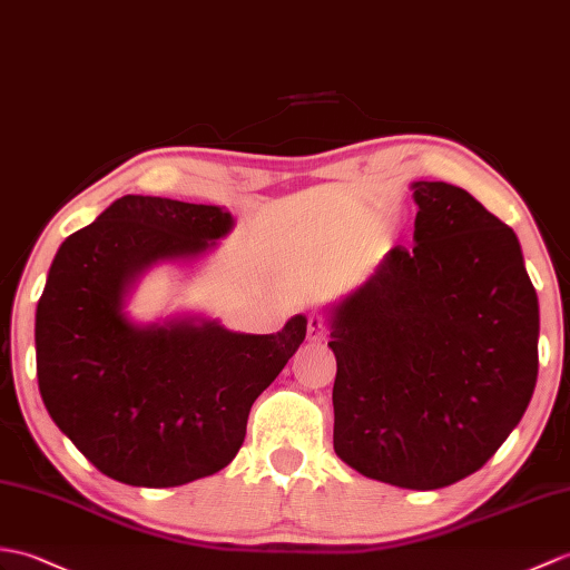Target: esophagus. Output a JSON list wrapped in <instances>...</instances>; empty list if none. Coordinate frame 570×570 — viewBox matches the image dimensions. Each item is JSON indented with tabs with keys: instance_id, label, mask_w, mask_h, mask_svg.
<instances>
[{
	"instance_id": "obj_1",
	"label": "esophagus",
	"mask_w": 570,
	"mask_h": 570,
	"mask_svg": "<svg viewBox=\"0 0 570 570\" xmlns=\"http://www.w3.org/2000/svg\"><path fill=\"white\" fill-rule=\"evenodd\" d=\"M327 337V323L321 313H311L308 315V340L321 342Z\"/></svg>"
}]
</instances>
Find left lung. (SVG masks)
<instances>
[{
    "mask_svg": "<svg viewBox=\"0 0 570 570\" xmlns=\"http://www.w3.org/2000/svg\"><path fill=\"white\" fill-rule=\"evenodd\" d=\"M415 245H395L330 313L337 456L434 491L479 471L532 401L539 301L518 235L466 191L415 181Z\"/></svg>",
    "mask_w": 570,
    "mask_h": 570,
    "instance_id": "left-lung-1",
    "label": "left lung"
}]
</instances>
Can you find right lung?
Returning a JSON list of instances; mask_svg holds the SVG:
<instances>
[{"instance_id": "1", "label": "right lung", "mask_w": 570, "mask_h": 570, "mask_svg": "<svg viewBox=\"0 0 570 570\" xmlns=\"http://www.w3.org/2000/svg\"><path fill=\"white\" fill-rule=\"evenodd\" d=\"M230 228L218 206L128 194L50 264L36 308L38 391L60 432L114 481L171 488L228 466L249 407L306 337V315L274 335L210 321L140 327L124 315L145 269L204 255Z\"/></svg>"}]
</instances>
